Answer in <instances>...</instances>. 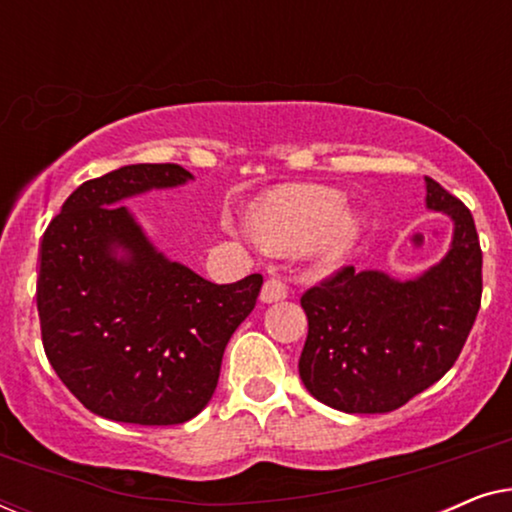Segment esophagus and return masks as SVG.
I'll return each mask as SVG.
<instances>
[{"label": "esophagus", "instance_id": "esophagus-1", "mask_svg": "<svg viewBox=\"0 0 512 512\" xmlns=\"http://www.w3.org/2000/svg\"><path fill=\"white\" fill-rule=\"evenodd\" d=\"M286 296H289V289H286V284L279 277H270L268 282L263 284V291H261L263 303H277V300H284Z\"/></svg>", "mask_w": 512, "mask_h": 512}]
</instances>
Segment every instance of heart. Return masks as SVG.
Returning a JSON list of instances; mask_svg holds the SVG:
<instances>
[{"mask_svg": "<svg viewBox=\"0 0 512 512\" xmlns=\"http://www.w3.org/2000/svg\"><path fill=\"white\" fill-rule=\"evenodd\" d=\"M256 240L270 251H296L310 244L319 265L345 258L363 233V214L345 207V193L331 186H282L251 207Z\"/></svg>", "mask_w": 512, "mask_h": 512, "instance_id": "obj_1", "label": "heart"}]
</instances>
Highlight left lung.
<instances>
[{
	"instance_id": "1",
	"label": "left lung",
	"mask_w": 512,
	"mask_h": 512,
	"mask_svg": "<svg viewBox=\"0 0 512 512\" xmlns=\"http://www.w3.org/2000/svg\"><path fill=\"white\" fill-rule=\"evenodd\" d=\"M426 209L452 221L447 254L410 279L345 268L300 298L305 389L340 412H391L454 366L482 296V251L464 202L424 177Z\"/></svg>"
}]
</instances>
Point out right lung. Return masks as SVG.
Wrapping results in <instances>:
<instances>
[{"instance_id":"obj_1","label":"right lung","mask_w":512,"mask_h":512,"mask_svg":"<svg viewBox=\"0 0 512 512\" xmlns=\"http://www.w3.org/2000/svg\"><path fill=\"white\" fill-rule=\"evenodd\" d=\"M181 165L90 179L48 223L37 310L48 361L90 412L170 426L214 396L223 349L254 310L261 275L214 284L160 251L125 202L186 186Z\"/></svg>"}]
</instances>
